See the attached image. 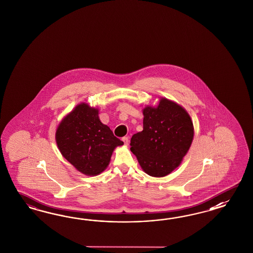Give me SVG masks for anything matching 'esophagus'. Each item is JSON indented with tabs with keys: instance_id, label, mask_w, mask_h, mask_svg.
I'll return each instance as SVG.
<instances>
[{
	"instance_id": "esophagus-1",
	"label": "esophagus",
	"mask_w": 253,
	"mask_h": 253,
	"mask_svg": "<svg viewBox=\"0 0 253 253\" xmlns=\"http://www.w3.org/2000/svg\"><path fill=\"white\" fill-rule=\"evenodd\" d=\"M123 143L126 145V146H128L129 145V137H127V136H124L123 137Z\"/></svg>"
}]
</instances>
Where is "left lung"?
Returning a JSON list of instances; mask_svg holds the SVG:
<instances>
[{
    "label": "left lung",
    "instance_id": "1",
    "mask_svg": "<svg viewBox=\"0 0 253 253\" xmlns=\"http://www.w3.org/2000/svg\"><path fill=\"white\" fill-rule=\"evenodd\" d=\"M143 130L130 139V151L148 175L163 177L177 168L191 146V118L176 103L163 98L157 107H146Z\"/></svg>",
    "mask_w": 253,
    "mask_h": 253
}]
</instances>
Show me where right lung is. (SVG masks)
Returning a JSON list of instances; mask_svg holds the SVG:
<instances>
[{
  "instance_id": "obj_1",
  "label": "right lung",
  "mask_w": 253,
  "mask_h": 253,
  "mask_svg": "<svg viewBox=\"0 0 253 253\" xmlns=\"http://www.w3.org/2000/svg\"><path fill=\"white\" fill-rule=\"evenodd\" d=\"M56 144L63 157L86 175H97L109 164L116 146L123 142L100 122L98 110L81 104L59 124Z\"/></svg>"
}]
</instances>
